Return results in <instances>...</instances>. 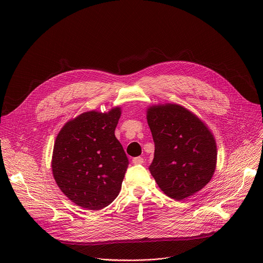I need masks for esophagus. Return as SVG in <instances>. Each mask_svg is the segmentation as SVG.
I'll list each match as a JSON object with an SVG mask.
<instances>
[{
  "mask_svg": "<svg viewBox=\"0 0 263 263\" xmlns=\"http://www.w3.org/2000/svg\"><path fill=\"white\" fill-rule=\"evenodd\" d=\"M132 162L134 164H142L143 163V158L142 157H135L132 159Z\"/></svg>",
  "mask_w": 263,
  "mask_h": 263,
  "instance_id": "34e87169",
  "label": "esophagus"
}]
</instances>
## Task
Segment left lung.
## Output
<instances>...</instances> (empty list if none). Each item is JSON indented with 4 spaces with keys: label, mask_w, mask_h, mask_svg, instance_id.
Listing matches in <instances>:
<instances>
[{
    "label": "left lung",
    "mask_w": 263,
    "mask_h": 263,
    "mask_svg": "<svg viewBox=\"0 0 263 263\" xmlns=\"http://www.w3.org/2000/svg\"><path fill=\"white\" fill-rule=\"evenodd\" d=\"M146 120L155 143L148 170L160 190L174 200H184L211 180L216 166V143L207 126L177 104L147 108Z\"/></svg>",
    "instance_id": "left-lung-1"
}]
</instances>
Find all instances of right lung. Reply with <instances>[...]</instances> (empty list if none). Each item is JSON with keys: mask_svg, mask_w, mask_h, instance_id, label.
I'll return each mask as SVG.
<instances>
[{"mask_svg": "<svg viewBox=\"0 0 263 263\" xmlns=\"http://www.w3.org/2000/svg\"><path fill=\"white\" fill-rule=\"evenodd\" d=\"M121 108L87 111L58 133L52 157L54 179L74 204L100 210L119 196L129 160L115 135Z\"/></svg>", "mask_w": 263, "mask_h": 263, "instance_id": "obj_1", "label": "right lung"}]
</instances>
